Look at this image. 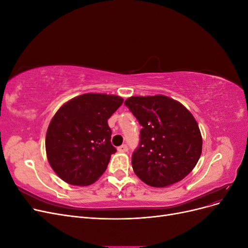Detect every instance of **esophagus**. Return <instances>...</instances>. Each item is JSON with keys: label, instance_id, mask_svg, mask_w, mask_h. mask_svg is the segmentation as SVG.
<instances>
[{"label": "esophagus", "instance_id": "esophagus-1", "mask_svg": "<svg viewBox=\"0 0 248 248\" xmlns=\"http://www.w3.org/2000/svg\"><path fill=\"white\" fill-rule=\"evenodd\" d=\"M127 150H128V148H127L126 145H122L118 147V151L121 152V153H124V152H127Z\"/></svg>", "mask_w": 248, "mask_h": 248}]
</instances>
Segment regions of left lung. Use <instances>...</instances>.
I'll list each match as a JSON object with an SVG mask.
<instances>
[{
	"label": "left lung",
	"instance_id": "obj_1",
	"mask_svg": "<svg viewBox=\"0 0 248 248\" xmlns=\"http://www.w3.org/2000/svg\"><path fill=\"white\" fill-rule=\"evenodd\" d=\"M125 104L142 126L131 161L136 175L159 188L181 181L202 154V134L191 112L164 95L131 96Z\"/></svg>",
	"mask_w": 248,
	"mask_h": 248
}]
</instances>
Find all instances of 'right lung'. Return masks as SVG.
<instances>
[{
	"mask_svg": "<svg viewBox=\"0 0 248 248\" xmlns=\"http://www.w3.org/2000/svg\"><path fill=\"white\" fill-rule=\"evenodd\" d=\"M123 101L117 95L86 93L58 109L46 131V150L51 169L63 181L88 186L106 171L116 152L108 120Z\"/></svg>",
	"mask_w": 248,
	"mask_h": 248,
	"instance_id": "add662e5",
	"label": "right lung"
}]
</instances>
